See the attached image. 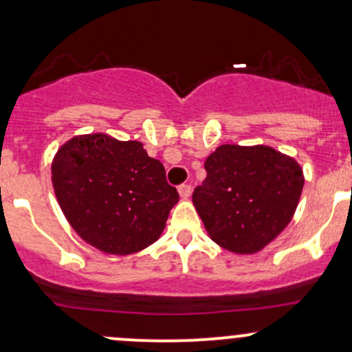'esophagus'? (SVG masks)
<instances>
[{"label": "esophagus", "instance_id": "obj_1", "mask_svg": "<svg viewBox=\"0 0 352 352\" xmlns=\"http://www.w3.org/2000/svg\"><path fill=\"white\" fill-rule=\"evenodd\" d=\"M177 191H179V196L183 197V199H188L189 196H191V192H192V189H191V184H181L179 188H177Z\"/></svg>", "mask_w": 352, "mask_h": 352}]
</instances>
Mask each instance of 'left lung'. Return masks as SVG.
I'll return each mask as SVG.
<instances>
[{"label":"left lung","instance_id":"left-lung-1","mask_svg":"<svg viewBox=\"0 0 352 352\" xmlns=\"http://www.w3.org/2000/svg\"><path fill=\"white\" fill-rule=\"evenodd\" d=\"M208 176L192 204L216 244L254 254L293 219L301 197L302 169L270 146L223 144L204 163Z\"/></svg>","mask_w":352,"mask_h":352}]
</instances>
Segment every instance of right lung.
<instances>
[{
  "label": "right lung",
  "instance_id": "1",
  "mask_svg": "<svg viewBox=\"0 0 352 352\" xmlns=\"http://www.w3.org/2000/svg\"><path fill=\"white\" fill-rule=\"evenodd\" d=\"M58 203L74 231L108 254H133L160 238L179 199L164 166L140 141L76 136L51 166Z\"/></svg>",
  "mask_w": 352,
  "mask_h": 352
}]
</instances>
